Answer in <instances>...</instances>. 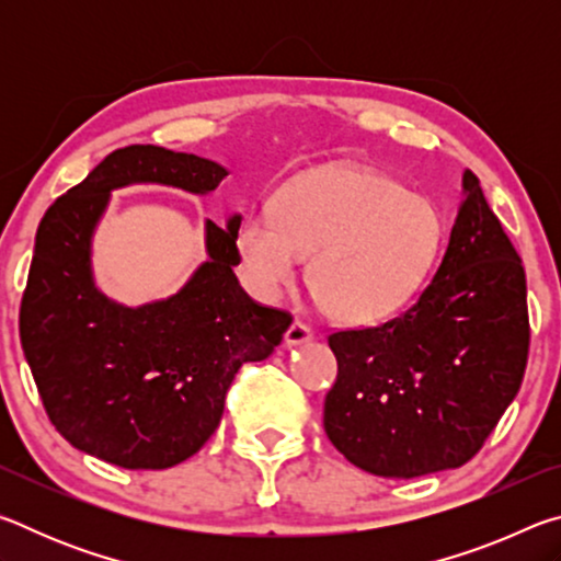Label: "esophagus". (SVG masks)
Masks as SVG:
<instances>
[{"label": "esophagus", "instance_id": "obj_1", "mask_svg": "<svg viewBox=\"0 0 561 561\" xmlns=\"http://www.w3.org/2000/svg\"><path fill=\"white\" fill-rule=\"evenodd\" d=\"M314 339V331H311L307 324H301V321H294V324L287 329V334H284V344L287 346H301L307 344V341Z\"/></svg>", "mask_w": 561, "mask_h": 561}]
</instances>
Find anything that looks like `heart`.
Wrapping results in <instances>:
<instances>
[{"label":"heart","instance_id":"heart-1","mask_svg":"<svg viewBox=\"0 0 561 561\" xmlns=\"http://www.w3.org/2000/svg\"><path fill=\"white\" fill-rule=\"evenodd\" d=\"M272 215L244 213L234 227L242 277L264 301L282 297L309 260V287L348 327L396 317L438 257L443 220L428 197L356 163L291 178Z\"/></svg>","mask_w":561,"mask_h":561}]
</instances>
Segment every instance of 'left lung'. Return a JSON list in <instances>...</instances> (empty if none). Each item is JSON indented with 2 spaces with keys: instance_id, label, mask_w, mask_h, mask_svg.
Masks as SVG:
<instances>
[{
  "instance_id": "1",
  "label": "left lung",
  "mask_w": 561,
  "mask_h": 561,
  "mask_svg": "<svg viewBox=\"0 0 561 561\" xmlns=\"http://www.w3.org/2000/svg\"><path fill=\"white\" fill-rule=\"evenodd\" d=\"M339 360L324 431L339 453L378 478L453 470L482 448L527 366V282L522 260L462 173L448 250L405 314L376 329L336 331Z\"/></svg>"
}]
</instances>
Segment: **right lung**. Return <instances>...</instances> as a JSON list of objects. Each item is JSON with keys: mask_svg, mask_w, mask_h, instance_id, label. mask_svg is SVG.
I'll return each instance as SVG.
<instances>
[{"mask_svg": "<svg viewBox=\"0 0 561 561\" xmlns=\"http://www.w3.org/2000/svg\"><path fill=\"white\" fill-rule=\"evenodd\" d=\"M225 165L158 146L111 153L36 230L19 336L49 421L76 450L126 470L187 460L220 425L237 368L279 346L291 317L234 277V227L205 220V262L175 294L128 307L93 277V237L113 190L165 185L210 195Z\"/></svg>", "mask_w": 561, "mask_h": 561, "instance_id": "obj_1", "label": "right lung"}]
</instances>
